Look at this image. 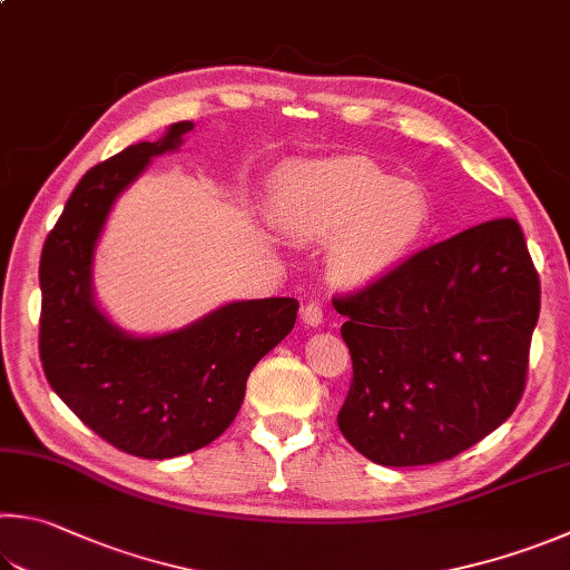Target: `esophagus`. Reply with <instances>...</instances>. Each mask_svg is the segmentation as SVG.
I'll return each mask as SVG.
<instances>
[{
	"label": "esophagus",
	"mask_w": 570,
	"mask_h": 570,
	"mask_svg": "<svg viewBox=\"0 0 570 570\" xmlns=\"http://www.w3.org/2000/svg\"><path fill=\"white\" fill-rule=\"evenodd\" d=\"M302 321L306 326H312V328H316V326H321L324 324V312H321V306L318 304H306L304 308H302Z\"/></svg>",
	"instance_id": "1"
}]
</instances>
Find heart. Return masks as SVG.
Listing matches in <instances>:
<instances>
[{"label":"heart","instance_id":"1","mask_svg":"<svg viewBox=\"0 0 570 570\" xmlns=\"http://www.w3.org/2000/svg\"><path fill=\"white\" fill-rule=\"evenodd\" d=\"M274 216L286 234L328 242L326 264L344 286H371L406 262L429 232L416 184L361 159L298 164L274 184Z\"/></svg>","mask_w":570,"mask_h":570}]
</instances>
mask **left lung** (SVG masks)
<instances>
[{"label":"left lung","instance_id":"8db88e82","mask_svg":"<svg viewBox=\"0 0 570 570\" xmlns=\"http://www.w3.org/2000/svg\"><path fill=\"white\" fill-rule=\"evenodd\" d=\"M334 306L354 361L338 429L368 461L453 459L519 406L541 312L519 222L429 246Z\"/></svg>","mask_w":570,"mask_h":570}]
</instances>
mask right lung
I'll list each match as a JSON object with an SVG mask.
<instances>
[{
    "instance_id": "1",
    "label": "right lung",
    "mask_w": 570,
    "mask_h": 570,
    "mask_svg": "<svg viewBox=\"0 0 570 570\" xmlns=\"http://www.w3.org/2000/svg\"><path fill=\"white\" fill-rule=\"evenodd\" d=\"M191 129L177 121L89 169L41 249L39 356L49 386L91 431L139 459L184 456L222 436L252 368L298 312L296 298H246L164 334H131L99 306L95 256L114 204Z\"/></svg>"
}]
</instances>
